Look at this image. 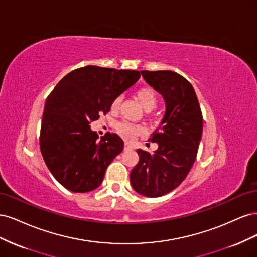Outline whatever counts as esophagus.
Masks as SVG:
<instances>
[{
	"label": "esophagus",
	"instance_id": "34e87169",
	"mask_svg": "<svg viewBox=\"0 0 257 257\" xmlns=\"http://www.w3.org/2000/svg\"><path fill=\"white\" fill-rule=\"evenodd\" d=\"M133 149H134V147L132 146V145H130L128 143L124 144V150H133Z\"/></svg>",
	"mask_w": 257,
	"mask_h": 257
}]
</instances>
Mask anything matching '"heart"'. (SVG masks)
<instances>
[{"label":"heart","instance_id":"heart-1","mask_svg":"<svg viewBox=\"0 0 257 257\" xmlns=\"http://www.w3.org/2000/svg\"><path fill=\"white\" fill-rule=\"evenodd\" d=\"M136 97L146 111L152 110L158 104L157 93H155V91L150 87L139 88L136 91ZM120 103H121V97L120 96L115 97L111 103V110L115 111L118 109ZM116 131H118V133L124 139L130 141V139H133L135 136L141 134L143 132V128L142 126L135 125V124H132L130 122H120L116 124Z\"/></svg>","mask_w":257,"mask_h":257}]
</instances>
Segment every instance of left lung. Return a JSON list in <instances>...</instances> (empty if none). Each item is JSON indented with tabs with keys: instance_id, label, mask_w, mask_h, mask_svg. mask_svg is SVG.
Here are the masks:
<instances>
[{
	"instance_id": "8db88e82",
	"label": "left lung",
	"mask_w": 257,
	"mask_h": 257,
	"mask_svg": "<svg viewBox=\"0 0 257 257\" xmlns=\"http://www.w3.org/2000/svg\"><path fill=\"white\" fill-rule=\"evenodd\" d=\"M146 82L165 100L160 126L149 138L157 143L153 153L137 149L139 161L130 175L141 195L160 197L184 180L195 162L203 134V115L196 93L184 77L172 71H142Z\"/></svg>"
}]
</instances>
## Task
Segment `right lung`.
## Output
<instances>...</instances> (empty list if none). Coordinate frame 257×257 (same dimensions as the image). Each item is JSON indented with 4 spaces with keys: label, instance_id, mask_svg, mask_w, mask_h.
Instances as JSON below:
<instances>
[{
    "label": "right lung",
    "instance_id": "obj_1",
    "mask_svg": "<svg viewBox=\"0 0 257 257\" xmlns=\"http://www.w3.org/2000/svg\"><path fill=\"white\" fill-rule=\"evenodd\" d=\"M141 73L88 65L68 73L46 100L41 127V151L56 180L75 193L102 183L112 160L123 150L116 134L98 141L90 123L110 111L112 100L135 84Z\"/></svg>",
    "mask_w": 257,
    "mask_h": 257
}]
</instances>
